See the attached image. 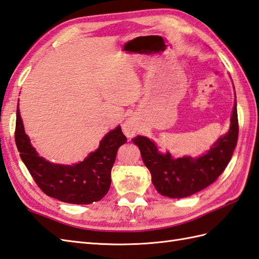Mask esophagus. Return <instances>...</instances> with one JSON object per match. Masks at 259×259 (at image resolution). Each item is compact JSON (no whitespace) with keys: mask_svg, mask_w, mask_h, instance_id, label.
Masks as SVG:
<instances>
[{"mask_svg":"<svg viewBox=\"0 0 259 259\" xmlns=\"http://www.w3.org/2000/svg\"><path fill=\"white\" fill-rule=\"evenodd\" d=\"M122 127H123L124 134H125L126 136H127V137L134 136V135L137 133V132H138L137 125H136V123H135L132 118L126 119Z\"/></svg>","mask_w":259,"mask_h":259,"instance_id":"esophagus-1","label":"esophagus"}]
</instances>
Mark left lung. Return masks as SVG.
<instances>
[{"mask_svg": "<svg viewBox=\"0 0 259 259\" xmlns=\"http://www.w3.org/2000/svg\"><path fill=\"white\" fill-rule=\"evenodd\" d=\"M237 138L235 102L228 134L220 137L210 150L199 158L182 157L174 159L169 153H159L155 143L145 136H136L133 142L141 150L143 161L149 169L157 192L163 197L180 199L203 190L219 178L232 158Z\"/></svg>", "mask_w": 259, "mask_h": 259, "instance_id": "obj_1", "label": "left lung"}]
</instances>
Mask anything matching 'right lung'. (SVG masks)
<instances>
[{"mask_svg": "<svg viewBox=\"0 0 259 259\" xmlns=\"http://www.w3.org/2000/svg\"><path fill=\"white\" fill-rule=\"evenodd\" d=\"M126 141L121 126H117L103 137L99 148L83 161L72 166L52 163L39 157L31 146L17 105L15 143L21 158L40 190L62 202L90 204L102 199L111 186V170L117 149Z\"/></svg>", "mask_w": 259, "mask_h": 259, "instance_id": "right-lung-1", "label": "right lung"}]
</instances>
